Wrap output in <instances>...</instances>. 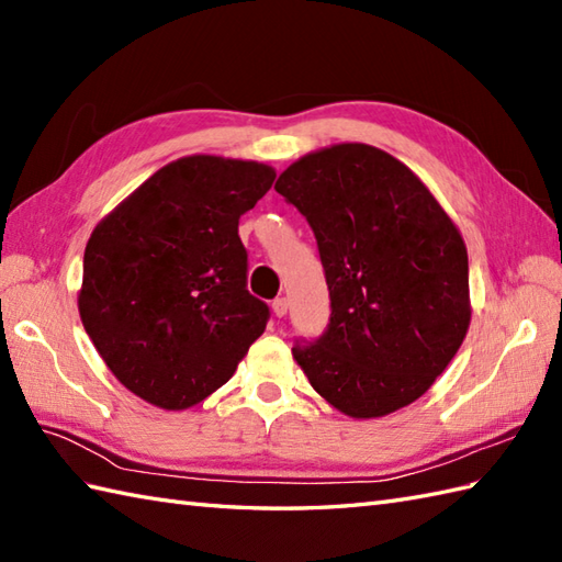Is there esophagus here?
<instances>
[{"label": "esophagus", "mask_w": 562, "mask_h": 562, "mask_svg": "<svg viewBox=\"0 0 562 562\" xmlns=\"http://www.w3.org/2000/svg\"><path fill=\"white\" fill-rule=\"evenodd\" d=\"M288 308H290V304H288V300H284V296H278V300L272 302V312H274V316H278V318L288 316Z\"/></svg>", "instance_id": "esophagus-1"}]
</instances>
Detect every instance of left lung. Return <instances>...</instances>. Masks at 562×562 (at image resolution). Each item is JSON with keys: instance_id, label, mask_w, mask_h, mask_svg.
<instances>
[{"instance_id": "1", "label": "left lung", "mask_w": 562, "mask_h": 562, "mask_svg": "<svg viewBox=\"0 0 562 562\" xmlns=\"http://www.w3.org/2000/svg\"><path fill=\"white\" fill-rule=\"evenodd\" d=\"M274 190L312 226L330 294L328 326L294 342L296 364L350 417L411 405L471 324L457 224L408 166L357 142L306 154Z\"/></svg>"}]
</instances>
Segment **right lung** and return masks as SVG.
<instances>
[{
	"label": "right lung",
	"instance_id": "1",
	"mask_svg": "<svg viewBox=\"0 0 562 562\" xmlns=\"http://www.w3.org/2000/svg\"><path fill=\"white\" fill-rule=\"evenodd\" d=\"M272 181L266 164L195 154L166 164L93 229L79 316L135 396L190 408L262 336L270 308L246 290L238 220Z\"/></svg>",
	"mask_w": 562,
	"mask_h": 562
}]
</instances>
